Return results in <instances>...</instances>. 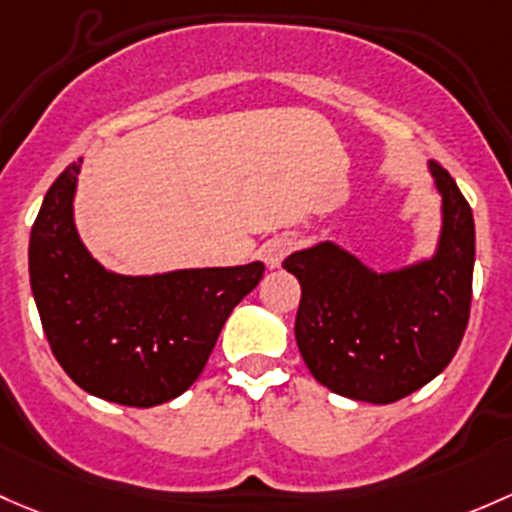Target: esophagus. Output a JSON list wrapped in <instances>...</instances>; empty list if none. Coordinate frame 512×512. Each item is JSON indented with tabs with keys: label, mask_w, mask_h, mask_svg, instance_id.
Instances as JSON below:
<instances>
[{
	"label": "esophagus",
	"mask_w": 512,
	"mask_h": 512,
	"mask_svg": "<svg viewBox=\"0 0 512 512\" xmlns=\"http://www.w3.org/2000/svg\"><path fill=\"white\" fill-rule=\"evenodd\" d=\"M294 245H297V242L292 238H274L262 247V260H265V265L270 267V270H274V267L282 265L284 257L294 250Z\"/></svg>",
	"instance_id": "esophagus-1"
}]
</instances>
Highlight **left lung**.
<instances>
[{
    "label": "left lung",
    "instance_id": "1",
    "mask_svg": "<svg viewBox=\"0 0 512 512\" xmlns=\"http://www.w3.org/2000/svg\"><path fill=\"white\" fill-rule=\"evenodd\" d=\"M441 193L437 255L397 272H373L333 242L282 262L301 284L294 336L321 385L351 400L390 405L451 363L471 314L476 230L464 193L429 161Z\"/></svg>",
    "mask_w": 512,
    "mask_h": 512
}]
</instances>
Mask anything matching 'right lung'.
<instances>
[{
  "mask_svg": "<svg viewBox=\"0 0 512 512\" xmlns=\"http://www.w3.org/2000/svg\"><path fill=\"white\" fill-rule=\"evenodd\" d=\"M80 159L48 188L29 240L31 292L53 355L75 385L127 407H154L203 373L230 311L265 265L112 274L73 223Z\"/></svg>",
  "mask_w": 512,
  "mask_h": 512,
  "instance_id": "add662e5",
  "label": "right lung"
}]
</instances>
